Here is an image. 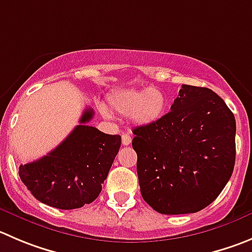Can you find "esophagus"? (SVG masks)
I'll list each match as a JSON object with an SVG mask.
<instances>
[{"mask_svg": "<svg viewBox=\"0 0 252 252\" xmlns=\"http://www.w3.org/2000/svg\"><path fill=\"white\" fill-rule=\"evenodd\" d=\"M121 140H122V145L128 146L131 143V141H132V138H131L130 135H127V133H124V135L121 136Z\"/></svg>", "mask_w": 252, "mask_h": 252, "instance_id": "1", "label": "esophagus"}]
</instances>
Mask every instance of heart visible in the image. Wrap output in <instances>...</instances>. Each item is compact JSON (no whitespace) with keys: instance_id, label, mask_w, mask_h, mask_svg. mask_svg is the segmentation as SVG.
<instances>
[{"instance_id":"b5f03b06","label":"heart","mask_w":252,"mask_h":252,"mask_svg":"<svg viewBox=\"0 0 252 252\" xmlns=\"http://www.w3.org/2000/svg\"><path fill=\"white\" fill-rule=\"evenodd\" d=\"M109 109L120 116H132L136 124L148 126L163 119L168 101L163 93L155 88L142 90H120L107 97Z\"/></svg>"}]
</instances>
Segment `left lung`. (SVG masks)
<instances>
[{
	"instance_id": "1",
	"label": "left lung",
	"mask_w": 252,
	"mask_h": 252,
	"mask_svg": "<svg viewBox=\"0 0 252 252\" xmlns=\"http://www.w3.org/2000/svg\"><path fill=\"white\" fill-rule=\"evenodd\" d=\"M234 114L213 90L182 85L171 111L133 128L145 202L160 214H189L214 202L235 164Z\"/></svg>"
}]
</instances>
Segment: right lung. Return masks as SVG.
Returning <instances> with one entry per match:
<instances>
[{
    "label": "right lung",
    "instance_id": "right-lung-1",
    "mask_svg": "<svg viewBox=\"0 0 252 252\" xmlns=\"http://www.w3.org/2000/svg\"><path fill=\"white\" fill-rule=\"evenodd\" d=\"M94 116L86 109L80 125L52 152L21 164L18 174L35 199L58 209H76L99 196L121 146V136L88 126Z\"/></svg>",
    "mask_w": 252,
    "mask_h": 252
}]
</instances>
